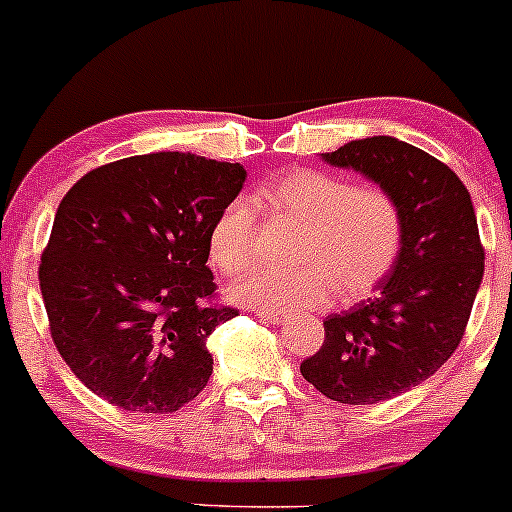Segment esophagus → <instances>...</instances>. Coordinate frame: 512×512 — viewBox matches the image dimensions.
<instances>
[{"instance_id":"obj_1","label":"esophagus","mask_w":512,"mask_h":512,"mask_svg":"<svg viewBox=\"0 0 512 512\" xmlns=\"http://www.w3.org/2000/svg\"><path fill=\"white\" fill-rule=\"evenodd\" d=\"M257 315H260L265 322H272V325H282V322H287V315H280V312L262 310V312H257Z\"/></svg>"}]
</instances>
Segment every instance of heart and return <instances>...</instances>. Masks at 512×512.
<instances>
[{"instance_id":"heart-1","label":"heart","mask_w":512,"mask_h":512,"mask_svg":"<svg viewBox=\"0 0 512 512\" xmlns=\"http://www.w3.org/2000/svg\"><path fill=\"white\" fill-rule=\"evenodd\" d=\"M275 215L300 225L295 270L257 267L232 297L267 312L310 310L342 297H362L380 285L398 262L405 220L393 192L380 185H347L320 170H290L260 192ZM255 210L237 197L210 230V257L225 275L250 265Z\"/></svg>"}]
</instances>
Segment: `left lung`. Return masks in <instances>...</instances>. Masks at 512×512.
Wrapping results in <instances>:
<instances>
[{"instance_id": "8db88e82", "label": "left lung", "mask_w": 512, "mask_h": 512, "mask_svg": "<svg viewBox=\"0 0 512 512\" xmlns=\"http://www.w3.org/2000/svg\"><path fill=\"white\" fill-rule=\"evenodd\" d=\"M322 160L393 192L405 220L398 262L375 295L325 317V342L300 372L325 398L375 405L428 380L458 350L483 282L470 192L428 152L395 137L347 142Z\"/></svg>"}]
</instances>
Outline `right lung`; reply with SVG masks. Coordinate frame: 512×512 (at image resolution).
I'll return each instance as SVG.
<instances>
[{"label": "right lung", "instance_id": "right-lung-1", "mask_svg": "<svg viewBox=\"0 0 512 512\" xmlns=\"http://www.w3.org/2000/svg\"><path fill=\"white\" fill-rule=\"evenodd\" d=\"M245 167L190 152L124 157L59 202L39 287L49 332L84 388L132 413H175L212 375L210 230Z\"/></svg>", "mask_w": 512, "mask_h": 512}]
</instances>
